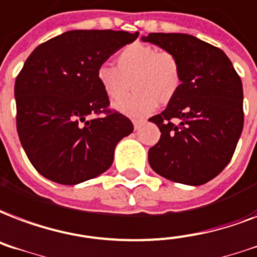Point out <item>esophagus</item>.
I'll return each mask as SVG.
<instances>
[{
	"instance_id": "esophagus-1",
	"label": "esophagus",
	"mask_w": 257,
	"mask_h": 257,
	"mask_svg": "<svg viewBox=\"0 0 257 257\" xmlns=\"http://www.w3.org/2000/svg\"><path fill=\"white\" fill-rule=\"evenodd\" d=\"M144 124V120H133V126H135V129H139L142 125Z\"/></svg>"
}]
</instances>
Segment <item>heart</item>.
<instances>
[{
	"label": "heart",
	"mask_w": 257,
	"mask_h": 257,
	"mask_svg": "<svg viewBox=\"0 0 257 257\" xmlns=\"http://www.w3.org/2000/svg\"><path fill=\"white\" fill-rule=\"evenodd\" d=\"M117 68L99 64L95 78L111 102L120 101L129 91V82L135 93L115 103V110L128 117H146L162 105L171 102L183 83L179 59L171 51L133 43L124 47L115 58Z\"/></svg>",
	"instance_id": "heart-1"
}]
</instances>
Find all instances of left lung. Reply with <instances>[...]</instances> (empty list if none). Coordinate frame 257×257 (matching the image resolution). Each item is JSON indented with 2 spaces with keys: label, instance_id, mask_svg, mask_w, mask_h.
<instances>
[{
  "label": "left lung",
  "instance_id": "8db88e82",
  "mask_svg": "<svg viewBox=\"0 0 257 257\" xmlns=\"http://www.w3.org/2000/svg\"><path fill=\"white\" fill-rule=\"evenodd\" d=\"M179 59L183 83L166 110L151 117L160 139L148 151L155 172L199 186L230 162L244 125L242 83L225 52L186 33L143 36Z\"/></svg>",
  "mask_w": 257,
  "mask_h": 257
}]
</instances>
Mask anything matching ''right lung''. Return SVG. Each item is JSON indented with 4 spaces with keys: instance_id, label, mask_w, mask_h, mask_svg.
Wrapping results in <instances>:
<instances>
[{
    "instance_id": "1",
    "label": "right lung",
    "mask_w": 257,
    "mask_h": 257,
    "mask_svg": "<svg viewBox=\"0 0 257 257\" xmlns=\"http://www.w3.org/2000/svg\"><path fill=\"white\" fill-rule=\"evenodd\" d=\"M137 37L111 29L68 31L25 60L15 83L17 133L47 179L60 185L93 179L110 167L117 143L133 132L128 117L109 109L95 71Z\"/></svg>"
}]
</instances>
